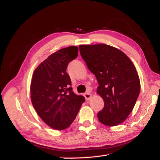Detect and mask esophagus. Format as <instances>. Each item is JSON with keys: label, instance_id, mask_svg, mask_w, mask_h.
<instances>
[{"label": "esophagus", "instance_id": "esophagus-1", "mask_svg": "<svg viewBox=\"0 0 160 160\" xmlns=\"http://www.w3.org/2000/svg\"><path fill=\"white\" fill-rule=\"evenodd\" d=\"M84 98H85L86 100H89L91 98V95L89 93H85L84 94Z\"/></svg>", "mask_w": 160, "mask_h": 160}]
</instances>
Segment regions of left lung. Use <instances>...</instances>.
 Returning a JSON list of instances; mask_svg holds the SVG:
<instances>
[{"instance_id":"obj_1","label":"left lung","mask_w":160,"mask_h":160,"mask_svg":"<svg viewBox=\"0 0 160 160\" xmlns=\"http://www.w3.org/2000/svg\"><path fill=\"white\" fill-rule=\"evenodd\" d=\"M79 49L96 78L99 84L97 92L104 100L98 120L109 127L121 124L131 113L140 91L134 64L124 53L105 44L80 45Z\"/></svg>"}]
</instances>
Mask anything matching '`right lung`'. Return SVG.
Returning <instances> with one entry per match:
<instances>
[{"label": "right lung", "instance_id": "add662e5", "mask_svg": "<svg viewBox=\"0 0 160 160\" xmlns=\"http://www.w3.org/2000/svg\"><path fill=\"white\" fill-rule=\"evenodd\" d=\"M78 53L76 46L57 51L40 63L33 74L30 89L33 106L40 118L56 130H63L72 124L85 100L73 93L66 72Z\"/></svg>", "mask_w": 160, "mask_h": 160}]
</instances>
